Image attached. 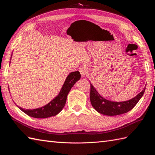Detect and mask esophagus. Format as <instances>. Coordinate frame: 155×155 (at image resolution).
Instances as JSON below:
<instances>
[{
	"instance_id": "obj_1",
	"label": "esophagus",
	"mask_w": 155,
	"mask_h": 155,
	"mask_svg": "<svg viewBox=\"0 0 155 155\" xmlns=\"http://www.w3.org/2000/svg\"><path fill=\"white\" fill-rule=\"evenodd\" d=\"M87 68H88L86 65H82V66L79 67V72H80L82 76H85V75L87 74V70H88Z\"/></svg>"
}]
</instances>
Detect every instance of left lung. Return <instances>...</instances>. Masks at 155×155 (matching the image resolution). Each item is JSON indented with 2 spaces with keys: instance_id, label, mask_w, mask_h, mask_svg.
Segmentation results:
<instances>
[{
  "instance_id": "obj_1",
  "label": "left lung",
  "mask_w": 155,
  "mask_h": 155,
  "mask_svg": "<svg viewBox=\"0 0 155 155\" xmlns=\"http://www.w3.org/2000/svg\"><path fill=\"white\" fill-rule=\"evenodd\" d=\"M91 84L90 100L92 107L100 113L107 116H116L126 113L137 104L143 95L145 88L138 94L130 100L122 102H114L107 100L101 97Z\"/></svg>"
}]
</instances>
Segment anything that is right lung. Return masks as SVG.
I'll use <instances>...</instances> for the list:
<instances>
[{
	"instance_id": "obj_1",
	"label": "right lung",
	"mask_w": 155,
	"mask_h": 155,
	"mask_svg": "<svg viewBox=\"0 0 155 155\" xmlns=\"http://www.w3.org/2000/svg\"><path fill=\"white\" fill-rule=\"evenodd\" d=\"M80 78L81 74L79 71L70 73L67 78L58 96L43 107L32 110H26L19 107H18L27 115L35 118H45L57 115L65 105L68 94L70 89Z\"/></svg>"
}]
</instances>
